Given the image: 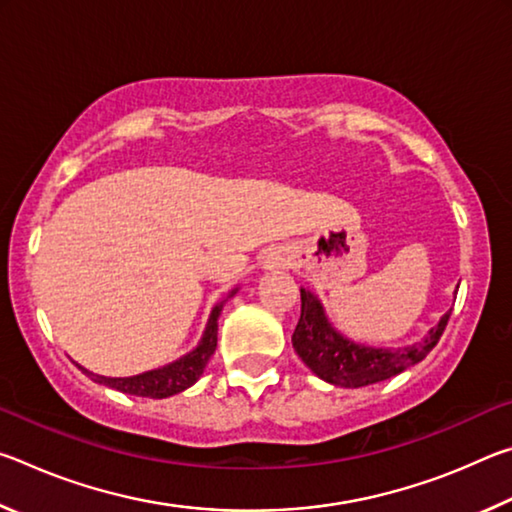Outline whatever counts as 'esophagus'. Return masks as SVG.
<instances>
[{
    "label": "esophagus",
    "instance_id": "1",
    "mask_svg": "<svg viewBox=\"0 0 512 512\" xmlns=\"http://www.w3.org/2000/svg\"><path fill=\"white\" fill-rule=\"evenodd\" d=\"M266 268H277V266H287V259H284L280 253H273L266 257Z\"/></svg>",
    "mask_w": 512,
    "mask_h": 512
}]
</instances>
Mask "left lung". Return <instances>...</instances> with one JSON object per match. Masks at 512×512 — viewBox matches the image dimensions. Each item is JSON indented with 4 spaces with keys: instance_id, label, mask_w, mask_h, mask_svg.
<instances>
[{
    "instance_id": "left-lung-1",
    "label": "left lung",
    "mask_w": 512,
    "mask_h": 512,
    "mask_svg": "<svg viewBox=\"0 0 512 512\" xmlns=\"http://www.w3.org/2000/svg\"><path fill=\"white\" fill-rule=\"evenodd\" d=\"M300 302V320L296 332L291 336L293 348H296L298 357L307 363L311 372H316L320 379L329 381V384L343 388L377 384V381L391 379L406 368L415 366V363H420L436 348L447 327V320L452 316V309H449L438 320V325L431 327L429 334L413 345H404V348H368V345L345 339L343 334L329 325L325 309L314 293L300 289Z\"/></svg>"
}]
</instances>
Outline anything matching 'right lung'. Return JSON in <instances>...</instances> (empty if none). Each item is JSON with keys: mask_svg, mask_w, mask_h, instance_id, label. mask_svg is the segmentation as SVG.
<instances>
[{"mask_svg": "<svg viewBox=\"0 0 512 512\" xmlns=\"http://www.w3.org/2000/svg\"><path fill=\"white\" fill-rule=\"evenodd\" d=\"M235 293H237V289L230 291L228 298L235 296ZM223 305H225V300H221L219 305L212 309L201 343H198L192 352L185 354V357H180L178 361L169 363V366L142 372V375H135V377H103V375H94V372L85 370L81 366L79 368L92 381L115 388V391H119V393L151 397V400H162V397L183 393L185 388L196 384L198 377L203 375L207 361L212 359V354L216 350V334H219V316H221Z\"/></svg>", "mask_w": 512, "mask_h": 512, "instance_id": "1", "label": "right lung"}]
</instances>
